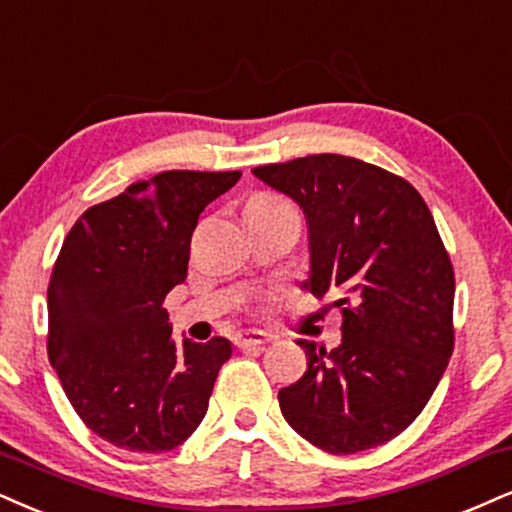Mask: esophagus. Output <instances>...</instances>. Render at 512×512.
Returning <instances> with one entry per match:
<instances>
[{
  "mask_svg": "<svg viewBox=\"0 0 512 512\" xmlns=\"http://www.w3.org/2000/svg\"><path fill=\"white\" fill-rule=\"evenodd\" d=\"M270 342V334H266L263 330H242L235 337V344L239 349H246V346H261Z\"/></svg>",
  "mask_w": 512,
  "mask_h": 512,
  "instance_id": "1",
  "label": "esophagus"
}]
</instances>
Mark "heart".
I'll return each mask as SVG.
<instances>
[{
	"label": "heart",
	"mask_w": 512,
	"mask_h": 512,
	"mask_svg": "<svg viewBox=\"0 0 512 512\" xmlns=\"http://www.w3.org/2000/svg\"><path fill=\"white\" fill-rule=\"evenodd\" d=\"M275 206H285V201H280L277 197H270V194H256L254 199L246 204V208H254V211H261V208H275Z\"/></svg>",
	"instance_id": "heart-1"
}]
</instances>
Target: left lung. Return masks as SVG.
Returning <instances> with one entry per match:
<instances>
[{
	"mask_svg": "<svg viewBox=\"0 0 512 512\" xmlns=\"http://www.w3.org/2000/svg\"><path fill=\"white\" fill-rule=\"evenodd\" d=\"M299 204L308 280L318 299L342 294V344L306 351L301 380L280 389L285 420L337 456L394 439L420 415L453 351V268L410 182L342 154L251 170Z\"/></svg>",
	"mask_w": 512,
	"mask_h": 512,
	"instance_id": "obj_1",
	"label": "left lung"
}]
</instances>
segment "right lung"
Wrapping results in <instances>:
<instances>
[{"label": "right lung", "instance_id": "right-lung-1", "mask_svg": "<svg viewBox=\"0 0 512 512\" xmlns=\"http://www.w3.org/2000/svg\"><path fill=\"white\" fill-rule=\"evenodd\" d=\"M239 178L166 170L87 208L61 246L49 361L80 420L118 449L170 451L204 420L232 344H175L163 301L185 282L199 213Z\"/></svg>", "mask_w": 512, "mask_h": 512}]
</instances>
